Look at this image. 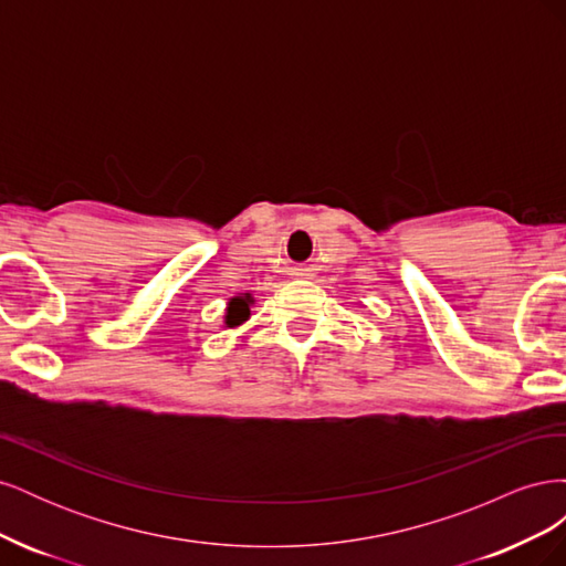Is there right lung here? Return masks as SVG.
Wrapping results in <instances>:
<instances>
[{"label":"right lung","mask_w":566,"mask_h":566,"mask_svg":"<svg viewBox=\"0 0 566 566\" xmlns=\"http://www.w3.org/2000/svg\"><path fill=\"white\" fill-rule=\"evenodd\" d=\"M252 304H254V300H252L250 293L231 297L229 304H227V316H224L227 328H238V325H243L250 318V306Z\"/></svg>","instance_id":"add662e5"}]
</instances>
